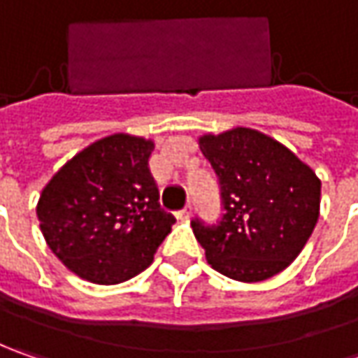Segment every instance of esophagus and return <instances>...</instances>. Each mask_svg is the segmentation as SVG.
<instances>
[{
	"label": "esophagus",
	"mask_w": 358,
	"mask_h": 358,
	"mask_svg": "<svg viewBox=\"0 0 358 358\" xmlns=\"http://www.w3.org/2000/svg\"><path fill=\"white\" fill-rule=\"evenodd\" d=\"M189 217H191V207H185L183 211L177 213V219H189Z\"/></svg>",
	"instance_id": "34e87169"
}]
</instances>
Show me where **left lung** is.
<instances>
[{"label": "left lung", "instance_id": "obj_1", "mask_svg": "<svg viewBox=\"0 0 358 358\" xmlns=\"http://www.w3.org/2000/svg\"><path fill=\"white\" fill-rule=\"evenodd\" d=\"M219 177L225 215L191 221L207 263L229 279L267 281L295 261L319 221L321 179L277 139L249 127L199 137Z\"/></svg>", "mask_w": 358, "mask_h": 358}]
</instances>
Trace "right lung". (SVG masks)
<instances>
[{
	"label": "right lung",
	"instance_id": "right-lung-1",
	"mask_svg": "<svg viewBox=\"0 0 358 358\" xmlns=\"http://www.w3.org/2000/svg\"><path fill=\"white\" fill-rule=\"evenodd\" d=\"M151 139L115 133L71 157L37 201V219L53 255L77 277L117 285L139 275L171 233L159 207Z\"/></svg>",
	"mask_w": 358,
	"mask_h": 358
}]
</instances>
